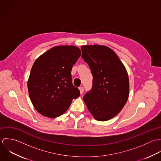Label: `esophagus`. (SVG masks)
Listing matches in <instances>:
<instances>
[{"mask_svg": "<svg viewBox=\"0 0 161 161\" xmlns=\"http://www.w3.org/2000/svg\"><path fill=\"white\" fill-rule=\"evenodd\" d=\"M79 90H80V93H81V94H82V93H83V92H84V88H83V86H80V87L79 88Z\"/></svg>", "mask_w": 161, "mask_h": 161, "instance_id": "1", "label": "esophagus"}]
</instances>
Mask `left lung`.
<instances>
[{"label": "left lung", "instance_id": "obj_1", "mask_svg": "<svg viewBox=\"0 0 161 161\" xmlns=\"http://www.w3.org/2000/svg\"><path fill=\"white\" fill-rule=\"evenodd\" d=\"M82 58L93 75L92 89L83 97L91 114L97 121L116 116L129 97L128 73L116 53L106 46L84 45Z\"/></svg>", "mask_w": 161, "mask_h": 161}]
</instances>
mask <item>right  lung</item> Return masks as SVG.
I'll return each mask as SVG.
<instances>
[{
	"mask_svg": "<svg viewBox=\"0 0 161 161\" xmlns=\"http://www.w3.org/2000/svg\"><path fill=\"white\" fill-rule=\"evenodd\" d=\"M81 55L75 46L55 47L34 62L28 80L29 97L36 110L55 118L63 114L73 99L80 96L71 80V69Z\"/></svg>",
	"mask_w": 161,
	"mask_h": 161,
	"instance_id": "obj_1",
	"label": "right lung"
}]
</instances>
